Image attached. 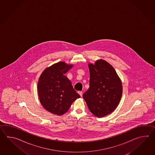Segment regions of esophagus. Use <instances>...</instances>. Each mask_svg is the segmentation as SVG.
<instances>
[{
    "mask_svg": "<svg viewBox=\"0 0 155 155\" xmlns=\"http://www.w3.org/2000/svg\"><path fill=\"white\" fill-rule=\"evenodd\" d=\"M78 94H79L82 97V91H78Z\"/></svg>",
    "mask_w": 155,
    "mask_h": 155,
    "instance_id": "1",
    "label": "esophagus"
}]
</instances>
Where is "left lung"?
I'll list each match as a JSON object with an SVG mask.
<instances>
[{
  "label": "left lung",
  "instance_id": "1",
  "mask_svg": "<svg viewBox=\"0 0 155 155\" xmlns=\"http://www.w3.org/2000/svg\"><path fill=\"white\" fill-rule=\"evenodd\" d=\"M90 87L83 94L89 110L102 117L113 112L119 105L122 94L121 81L115 70L105 60L89 64Z\"/></svg>",
  "mask_w": 155,
  "mask_h": 155
}]
</instances>
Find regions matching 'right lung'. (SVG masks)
<instances>
[{
    "label": "right lung",
    "mask_w": 155,
    "mask_h": 155,
    "mask_svg": "<svg viewBox=\"0 0 155 155\" xmlns=\"http://www.w3.org/2000/svg\"><path fill=\"white\" fill-rule=\"evenodd\" d=\"M73 65L60 61L47 68L40 76L38 92L40 102L49 112L62 115L80 97L70 80L64 75Z\"/></svg>",
    "instance_id": "add662e5"
}]
</instances>
